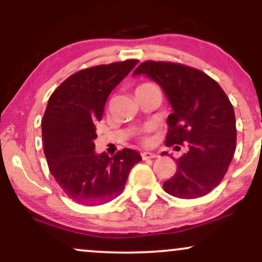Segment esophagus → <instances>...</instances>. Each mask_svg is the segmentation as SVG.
<instances>
[{
    "label": "esophagus",
    "mask_w": 262,
    "mask_h": 262,
    "mask_svg": "<svg viewBox=\"0 0 262 262\" xmlns=\"http://www.w3.org/2000/svg\"><path fill=\"white\" fill-rule=\"evenodd\" d=\"M141 158H143V160H148V159H154V158H158V155L155 154V152H141Z\"/></svg>",
    "instance_id": "obj_1"
}]
</instances>
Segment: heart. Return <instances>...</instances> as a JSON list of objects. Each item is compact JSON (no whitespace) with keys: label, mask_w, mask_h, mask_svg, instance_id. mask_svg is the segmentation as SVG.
Masks as SVG:
<instances>
[{"label":"heart","mask_w":262,"mask_h":262,"mask_svg":"<svg viewBox=\"0 0 262 262\" xmlns=\"http://www.w3.org/2000/svg\"><path fill=\"white\" fill-rule=\"evenodd\" d=\"M148 86H152V85H151V83H143V85H140L139 87H138V89H143V87H148ZM138 89H137V90H138ZM150 129H151L150 127L145 128V130H144V132H145V133H146V132H149ZM145 133L141 135V141H143V143H148V141H149V138L146 137Z\"/></svg>","instance_id":"b5f03b06"}]
</instances>
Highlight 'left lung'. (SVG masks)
<instances>
[{
    "instance_id": "8db88e82",
    "label": "left lung",
    "mask_w": 262,
    "mask_h": 262,
    "mask_svg": "<svg viewBox=\"0 0 262 262\" xmlns=\"http://www.w3.org/2000/svg\"><path fill=\"white\" fill-rule=\"evenodd\" d=\"M146 75L165 91L173 112L167 118L166 146L187 145L175 175L162 187L173 197L206 196L227 173L236 146L233 104L219 83L191 66L144 61L133 75Z\"/></svg>"
}]
</instances>
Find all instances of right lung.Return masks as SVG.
I'll use <instances>...</instances> for the list:
<instances>
[{"label":"right lung","mask_w":262,"mask_h":262,"mask_svg":"<svg viewBox=\"0 0 262 262\" xmlns=\"http://www.w3.org/2000/svg\"><path fill=\"white\" fill-rule=\"evenodd\" d=\"M138 60L83 69L69 76L50 96L41 119L44 154L50 172L70 200L98 206L118 197L138 151L122 149L110 158L96 154V123L103 117L112 90L130 73Z\"/></svg>","instance_id":"1"}]
</instances>
